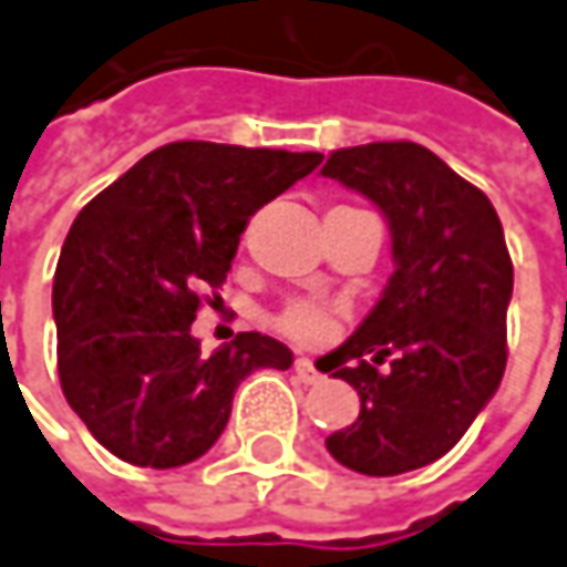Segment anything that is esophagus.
Masks as SVG:
<instances>
[{
  "instance_id": "1",
  "label": "esophagus",
  "mask_w": 567,
  "mask_h": 567,
  "mask_svg": "<svg viewBox=\"0 0 567 567\" xmlns=\"http://www.w3.org/2000/svg\"><path fill=\"white\" fill-rule=\"evenodd\" d=\"M292 371H296V378H299L302 383L321 381V371L315 368V362H311V359H296V362H292Z\"/></svg>"
}]
</instances>
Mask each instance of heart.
Listing matches in <instances>:
<instances>
[{"instance_id":"heart-1","label":"heart","mask_w":567,"mask_h":567,"mask_svg":"<svg viewBox=\"0 0 567 567\" xmlns=\"http://www.w3.org/2000/svg\"><path fill=\"white\" fill-rule=\"evenodd\" d=\"M275 328L296 343H321L333 330V315L315 302H290L275 318Z\"/></svg>"}]
</instances>
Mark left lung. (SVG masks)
<instances>
[{
    "label": "left lung",
    "instance_id": "8db88e82",
    "mask_svg": "<svg viewBox=\"0 0 567 567\" xmlns=\"http://www.w3.org/2000/svg\"><path fill=\"white\" fill-rule=\"evenodd\" d=\"M321 174L381 208L396 261L371 315L321 359V371L362 399L328 452L371 477L424 468L465 436L503 381L512 299L503 224L477 186L409 140L330 152Z\"/></svg>",
    "mask_w": 567,
    "mask_h": 567
}]
</instances>
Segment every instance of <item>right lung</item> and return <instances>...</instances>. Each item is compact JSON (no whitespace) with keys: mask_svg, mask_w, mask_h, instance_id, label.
Segmentation results:
<instances>
[{"mask_svg":"<svg viewBox=\"0 0 567 567\" xmlns=\"http://www.w3.org/2000/svg\"><path fill=\"white\" fill-rule=\"evenodd\" d=\"M318 165L321 152L184 140L80 208L52 284L59 381L117 458L140 468L196 462L227 427L239 381L290 368V349L256 330L203 355L189 324L203 299H221L249 218Z\"/></svg>","mask_w":567,"mask_h":567,"instance_id":"1","label":"right lung"}]
</instances>
